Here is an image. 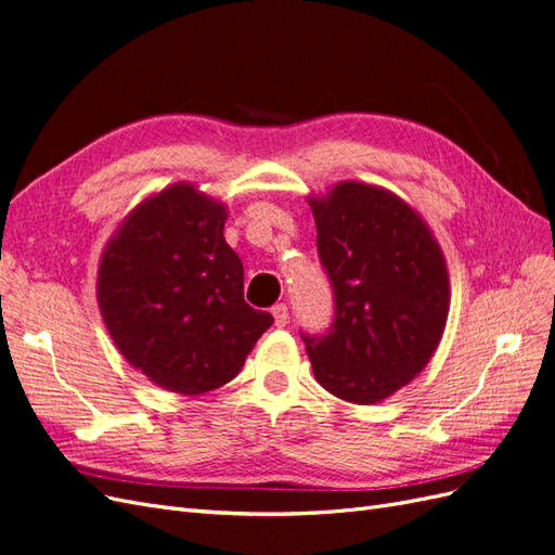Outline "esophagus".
Masks as SVG:
<instances>
[{"mask_svg":"<svg viewBox=\"0 0 555 555\" xmlns=\"http://www.w3.org/2000/svg\"><path fill=\"white\" fill-rule=\"evenodd\" d=\"M271 312H273V319H275V326H278V328L287 326V322H289V310H287V306L278 304Z\"/></svg>","mask_w":555,"mask_h":555,"instance_id":"obj_1","label":"esophagus"}]
</instances>
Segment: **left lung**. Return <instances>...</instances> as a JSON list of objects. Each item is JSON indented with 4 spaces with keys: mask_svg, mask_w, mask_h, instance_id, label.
Wrapping results in <instances>:
<instances>
[{
    "mask_svg": "<svg viewBox=\"0 0 555 555\" xmlns=\"http://www.w3.org/2000/svg\"><path fill=\"white\" fill-rule=\"evenodd\" d=\"M317 249L335 294L324 338H304L317 382L375 405L424 371L449 317L444 251L405 198L361 180L308 196Z\"/></svg>",
    "mask_w": 555,
    "mask_h": 555,
    "instance_id": "8db88e82",
    "label": "left lung"
}]
</instances>
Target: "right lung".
<instances>
[{"label": "right lung", "instance_id": "right-lung-1", "mask_svg": "<svg viewBox=\"0 0 555 555\" xmlns=\"http://www.w3.org/2000/svg\"><path fill=\"white\" fill-rule=\"evenodd\" d=\"M227 217V204L180 180L131 208L99 259L106 331L127 363L164 391L220 389L273 324L245 304Z\"/></svg>", "mask_w": 555, "mask_h": 555}]
</instances>
